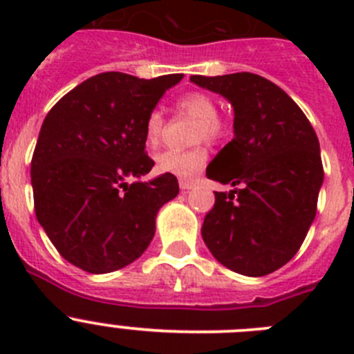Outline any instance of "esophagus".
Listing matches in <instances>:
<instances>
[{
    "mask_svg": "<svg viewBox=\"0 0 354 354\" xmlns=\"http://www.w3.org/2000/svg\"><path fill=\"white\" fill-rule=\"evenodd\" d=\"M179 186H180V189H183V192H189L192 187L196 186V180L195 179H180Z\"/></svg>",
    "mask_w": 354,
    "mask_h": 354,
    "instance_id": "esophagus-1",
    "label": "esophagus"
}]
</instances>
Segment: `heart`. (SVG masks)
I'll use <instances>...</instances> for the list:
<instances>
[{
	"label": "heart",
	"mask_w": 354,
	"mask_h": 354,
	"mask_svg": "<svg viewBox=\"0 0 354 354\" xmlns=\"http://www.w3.org/2000/svg\"><path fill=\"white\" fill-rule=\"evenodd\" d=\"M177 108L180 113L195 118L198 126L195 129L196 142H220L227 136V126L218 115V104L209 93L189 92L177 101ZM165 131V117L161 111H150L145 120V143L149 149L159 145ZM207 161V150L204 147H193L187 150H167L156 158L158 170L162 174H174L177 177H189L196 174Z\"/></svg>",
	"instance_id": "1"
}]
</instances>
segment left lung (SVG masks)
I'll use <instances>...</instances> for the list:
<instances>
[{"label":"left lung","mask_w":354,"mask_h":354,"mask_svg":"<svg viewBox=\"0 0 354 354\" xmlns=\"http://www.w3.org/2000/svg\"><path fill=\"white\" fill-rule=\"evenodd\" d=\"M234 108V138L205 175L237 186L214 193L202 237L220 264L264 277L290 261L317 209L324 171L314 127L280 86L252 72L192 76Z\"/></svg>","instance_id":"8db88e82"}]
</instances>
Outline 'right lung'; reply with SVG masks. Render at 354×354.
Instances as JSON below:
<instances>
[{
  "label": "right lung",
  "mask_w": 354,
  "mask_h": 354,
  "mask_svg": "<svg viewBox=\"0 0 354 354\" xmlns=\"http://www.w3.org/2000/svg\"><path fill=\"white\" fill-rule=\"evenodd\" d=\"M183 77L102 72L44 118L31 159L35 214L62 257L80 270L111 273L142 257L159 209L179 193L175 175L140 177L154 167L145 154L147 117Z\"/></svg>",
  "instance_id": "right-lung-1"
}]
</instances>
